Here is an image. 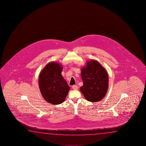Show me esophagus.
<instances>
[{"instance_id":"1","label":"esophagus","mask_w":146,"mask_h":146,"mask_svg":"<svg viewBox=\"0 0 146 146\" xmlns=\"http://www.w3.org/2000/svg\"><path fill=\"white\" fill-rule=\"evenodd\" d=\"M72 87V89H74V90H77L78 88V87L77 85H73Z\"/></svg>"}]
</instances>
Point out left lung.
Instances as JSON below:
<instances>
[{"label": "left lung", "mask_w": 146, "mask_h": 146, "mask_svg": "<svg viewBox=\"0 0 146 146\" xmlns=\"http://www.w3.org/2000/svg\"><path fill=\"white\" fill-rule=\"evenodd\" d=\"M82 67L81 76L83 85L80 91L88 101H100L108 89L109 78L106 70L99 62L90 60Z\"/></svg>", "instance_id": "obj_1"}]
</instances>
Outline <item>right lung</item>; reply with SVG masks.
<instances>
[{
  "label": "right lung",
  "mask_w": 146,
  "mask_h": 146,
  "mask_svg": "<svg viewBox=\"0 0 146 146\" xmlns=\"http://www.w3.org/2000/svg\"><path fill=\"white\" fill-rule=\"evenodd\" d=\"M63 68V65L59 62H50L40 73V91L43 99L50 104L62 103L70 88L61 74Z\"/></svg>",
  "instance_id": "obj_1"
}]
</instances>
